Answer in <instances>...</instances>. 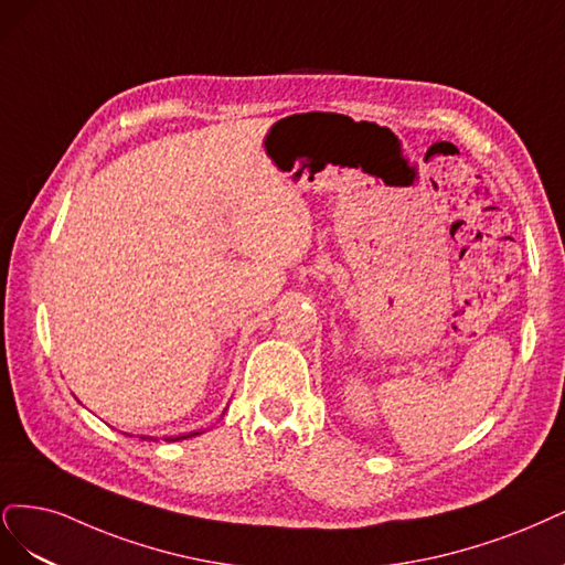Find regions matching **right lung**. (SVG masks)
Listing matches in <instances>:
<instances>
[{
	"mask_svg": "<svg viewBox=\"0 0 565 565\" xmlns=\"http://www.w3.org/2000/svg\"><path fill=\"white\" fill-rule=\"evenodd\" d=\"M199 431H192V434H188V436H175V439H171V441H180V439H190V436H196Z\"/></svg>",
	"mask_w": 565,
	"mask_h": 565,
	"instance_id": "right-lung-1",
	"label": "right lung"
}]
</instances>
